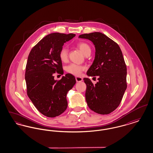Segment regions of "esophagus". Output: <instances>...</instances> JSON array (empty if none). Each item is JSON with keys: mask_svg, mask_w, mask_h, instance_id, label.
<instances>
[{"mask_svg": "<svg viewBox=\"0 0 153 153\" xmlns=\"http://www.w3.org/2000/svg\"><path fill=\"white\" fill-rule=\"evenodd\" d=\"M76 80L77 82H81L83 80V79L82 77H76Z\"/></svg>", "mask_w": 153, "mask_h": 153, "instance_id": "obj_1", "label": "esophagus"}]
</instances>
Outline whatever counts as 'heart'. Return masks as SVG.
<instances>
[{
    "label": "heart",
    "mask_w": 153,
    "mask_h": 153,
    "mask_svg": "<svg viewBox=\"0 0 153 153\" xmlns=\"http://www.w3.org/2000/svg\"><path fill=\"white\" fill-rule=\"evenodd\" d=\"M77 46L84 55L86 56L88 53H91V48L87 43L80 42L77 44ZM58 57L62 62H66L68 60V49L65 47L62 48L58 53ZM85 69V68L84 66L73 63L70 64L65 67V71L67 73L74 76H80Z\"/></svg>",
    "instance_id": "b5f03b06"
}]
</instances>
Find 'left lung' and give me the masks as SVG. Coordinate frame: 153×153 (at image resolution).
Returning a JSON list of instances; mask_svg holds the SVG:
<instances>
[{
	"instance_id": "left-lung-1",
	"label": "left lung",
	"mask_w": 153,
	"mask_h": 153,
	"mask_svg": "<svg viewBox=\"0 0 153 153\" xmlns=\"http://www.w3.org/2000/svg\"><path fill=\"white\" fill-rule=\"evenodd\" d=\"M79 38L91 41L96 49L94 61L87 74L97 76L99 81L94 84L89 79H84L88 105L96 113L109 114L119 105L127 88V67L122 51L115 41L99 32L81 34Z\"/></svg>"
}]
</instances>
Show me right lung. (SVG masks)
Returning <instances> with one entry per match:
<instances>
[{"instance_id": "1", "label": "right lung", "mask_w": 153, "mask_h": 153, "mask_svg": "<svg viewBox=\"0 0 153 153\" xmlns=\"http://www.w3.org/2000/svg\"><path fill=\"white\" fill-rule=\"evenodd\" d=\"M74 34L51 33L38 42L30 52L26 66L27 94L36 109L49 117L62 114L68 107L66 95L76 84L74 76L66 74L54 80L56 72L63 74L58 53Z\"/></svg>"}]
</instances>
